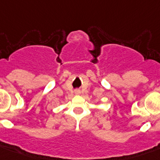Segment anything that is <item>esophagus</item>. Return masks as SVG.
<instances>
[{
  "label": "esophagus",
  "instance_id": "esophagus-1",
  "mask_svg": "<svg viewBox=\"0 0 160 160\" xmlns=\"http://www.w3.org/2000/svg\"><path fill=\"white\" fill-rule=\"evenodd\" d=\"M75 95H79V94H80V91H79V90H75Z\"/></svg>",
  "mask_w": 160,
  "mask_h": 160
}]
</instances>
